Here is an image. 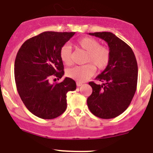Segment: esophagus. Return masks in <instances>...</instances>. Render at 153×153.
Here are the masks:
<instances>
[{
    "mask_svg": "<svg viewBox=\"0 0 153 153\" xmlns=\"http://www.w3.org/2000/svg\"><path fill=\"white\" fill-rule=\"evenodd\" d=\"M82 85V82H76V85L78 86V87L81 86Z\"/></svg>",
    "mask_w": 153,
    "mask_h": 153,
    "instance_id": "obj_1",
    "label": "esophagus"
}]
</instances>
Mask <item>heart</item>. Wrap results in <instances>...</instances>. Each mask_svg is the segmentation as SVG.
Wrapping results in <instances>:
<instances>
[{"label":"heart","mask_w":153,"mask_h":153,"mask_svg":"<svg viewBox=\"0 0 153 153\" xmlns=\"http://www.w3.org/2000/svg\"><path fill=\"white\" fill-rule=\"evenodd\" d=\"M77 45L87 52L84 65L75 66L67 71L68 76L76 81H84L94 75L96 71L104 70L111 60V53L107 48L101 46L99 41L91 37H84L77 42ZM60 59L66 65L72 63L71 48L68 45L62 47L59 53Z\"/></svg>","instance_id":"obj_1"}]
</instances>
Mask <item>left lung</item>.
<instances>
[{
    "label": "left lung",
    "mask_w": 153,
    "mask_h": 153,
    "mask_svg": "<svg viewBox=\"0 0 153 153\" xmlns=\"http://www.w3.org/2000/svg\"><path fill=\"white\" fill-rule=\"evenodd\" d=\"M108 43L111 60L105 70L96 77L102 82L88 84L92 94L87 104L94 115L102 119H111L121 114L135 94L137 82V64L132 50L126 43L110 32L89 33Z\"/></svg>",
    "instance_id": "left-lung-1"
}]
</instances>
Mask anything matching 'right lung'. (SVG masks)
I'll use <instances>...</instances> for the list:
<instances>
[{"instance_id": "obj_1", "label": "right lung", "mask_w": 153, "mask_h": 153, "mask_svg": "<svg viewBox=\"0 0 153 153\" xmlns=\"http://www.w3.org/2000/svg\"><path fill=\"white\" fill-rule=\"evenodd\" d=\"M75 34L47 31L27 39L15 61V80L21 99L27 109L42 119H53L67 108V93L76 88V82L66 77L59 83L64 65L60 59L62 47Z\"/></svg>"}]
</instances>
